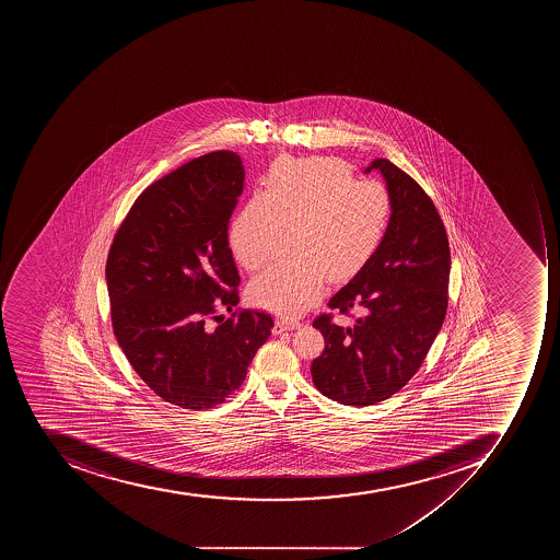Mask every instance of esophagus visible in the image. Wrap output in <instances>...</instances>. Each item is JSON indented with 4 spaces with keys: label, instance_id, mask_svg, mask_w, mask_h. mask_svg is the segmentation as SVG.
<instances>
[{
    "label": "esophagus",
    "instance_id": "34e87169",
    "mask_svg": "<svg viewBox=\"0 0 560 560\" xmlns=\"http://www.w3.org/2000/svg\"><path fill=\"white\" fill-rule=\"evenodd\" d=\"M300 320H295V318H278L275 322L273 332L275 335H280L283 330L295 329V327H300Z\"/></svg>",
    "mask_w": 560,
    "mask_h": 560
}]
</instances>
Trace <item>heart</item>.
<instances>
[{
    "mask_svg": "<svg viewBox=\"0 0 560 560\" xmlns=\"http://www.w3.org/2000/svg\"><path fill=\"white\" fill-rule=\"evenodd\" d=\"M390 215L387 187L353 178L343 161L282 159L266 176L262 195L234 217L230 247L238 265L257 271L273 256L280 234L291 231L292 260L254 278L248 294L257 306L298 315L320 300L327 280L348 282L370 265Z\"/></svg>",
    "mask_w": 560,
    "mask_h": 560,
    "instance_id": "1",
    "label": "heart"
}]
</instances>
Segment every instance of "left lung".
<instances>
[{"mask_svg":"<svg viewBox=\"0 0 560 560\" xmlns=\"http://www.w3.org/2000/svg\"><path fill=\"white\" fill-rule=\"evenodd\" d=\"M371 170L382 172L393 198L387 234L370 265L329 301L341 315H362L350 327L330 313L313 320L326 341L312 362L313 384L357 408L385 401L413 378L448 308V236L436 207L388 159H375Z\"/></svg>","mask_w":560,"mask_h":560,"instance_id":"left-lung-1","label":"left lung"}]
</instances>
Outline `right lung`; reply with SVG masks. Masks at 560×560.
<instances>
[{
	"label": "right lung",
	"mask_w": 560,
	"mask_h": 560,
	"mask_svg": "<svg viewBox=\"0 0 560 560\" xmlns=\"http://www.w3.org/2000/svg\"><path fill=\"white\" fill-rule=\"evenodd\" d=\"M242 159L215 150L150 184L124 217L106 259L114 335L161 399L208 410L243 384L273 318L238 304L230 248ZM221 308L232 317L217 328Z\"/></svg>",
	"instance_id": "right-lung-1"
}]
</instances>
